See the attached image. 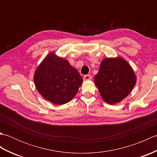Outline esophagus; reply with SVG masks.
Wrapping results in <instances>:
<instances>
[{"mask_svg":"<svg viewBox=\"0 0 157 157\" xmlns=\"http://www.w3.org/2000/svg\"><path fill=\"white\" fill-rule=\"evenodd\" d=\"M92 78V75H86L84 76V80H89Z\"/></svg>","mask_w":157,"mask_h":157,"instance_id":"1","label":"esophagus"}]
</instances>
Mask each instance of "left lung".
Here are the masks:
<instances>
[{
	"label": "left lung",
	"mask_w": 157,
	"mask_h": 157,
	"mask_svg": "<svg viewBox=\"0 0 157 157\" xmlns=\"http://www.w3.org/2000/svg\"><path fill=\"white\" fill-rule=\"evenodd\" d=\"M94 80L103 100L113 105L129 94L136 84V77L125 60L108 58L101 62Z\"/></svg>",
	"instance_id": "8db88e82"
}]
</instances>
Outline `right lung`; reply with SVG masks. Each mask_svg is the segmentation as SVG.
<instances>
[{
    "instance_id": "1",
    "label": "right lung",
    "mask_w": 157,
    "mask_h": 157,
    "mask_svg": "<svg viewBox=\"0 0 157 157\" xmlns=\"http://www.w3.org/2000/svg\"><path fill=\"white\" fill-rule=\"evenodd\" d=\"M34 79L40 94L58 105L71 101L83 82L79 72L67 60L53 52L49 53L36 69Z\"/></svg>"
}]
</instances>
